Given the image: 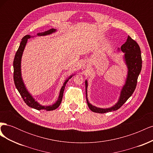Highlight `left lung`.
I'll use <instances>...</instances> for the list:
<instances>
[{
  "label": "left lung",
  "mask_w": 153,
  "mask_h": 153,
  "mask_svg": "<svg viewBox=\"0 0 153 153\" xmlns=\"http://www.w3.org/2000/svg\"><path fill=\"white\" fill-rule=\"evenodd\" d=\"M118 50L119 52L121 50L124 53L123 59L128 69L126 81H125V84L123 86L121 92H120L119 100L114 106L109 108H99L94 105H92L89 103L87 98L88 82L86 80L85 82L86 100L88 106L92 112L104 114L118 110L132 95L135 89L137 79L141 71L142 64L140 47L135 41L132 39L128 36L126 43L121 46V48H118Z\"/></svg>",
  "instance_id": "obj_1"
}]
</instances>
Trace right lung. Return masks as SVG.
Returning a JSON list of instances; mask_svg holds the SVG:
<instances>
[{"mask_svg": "<svg viewBox=\"0 0 153 153\" xmlns=\"http://www.w3.org/2000/svg\"><path fill=\"white\" fill-rule=\"evenodd\" d=\"M56 31H57L56 29H51L45 31L43 32H39V33L37 34V36H44L47 35H50L51 34L54 33V32H55ZM32 36L30 35H26L22 38L21 43L20 44V47L18 48L17 52L15 54V59H14V61H13L14 82H15V84L16 89L18 91V92H19L21 96L22 97L23 100H24V101H25V103L29 106H30V107L36 109L38 110H45L47 111L53 110L57 108L59 106V105H61L62 100L63 92H64V89H65V86L68 80L70 79L73 75H75V74L71 75L66 80H65V81H64L61 89L60 90L58 99L55 103L48 106H44V105H41L38 102V101H36V100L33 98V96L31 95V94L28 91V90L27 89L25 85L24 82V80H23V78L22 76V71H21V61H22L23 52H24L26 44L27 43V41H28V39L32 38Z\"/></svg>", "mask_w": 153, "mask_h": 153, "instance_id": "obj_1", "label": "right lung"}]
</instances>
